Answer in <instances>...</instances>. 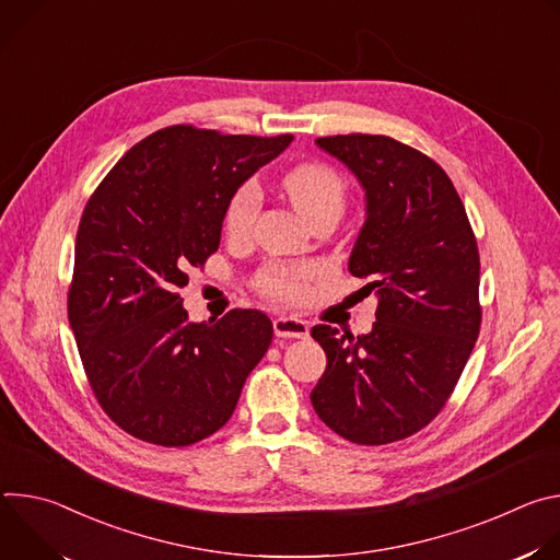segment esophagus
I'll return each mask as SVG.
<instances>
[{"label": "esophagus", "mask_w": 560, "mask_h": 560, "mask_svg": "<svg viewBox=\"0 0 560 560\" xmlns=\"http://www.w3.org/2000/svg\"><path fill=\"white\" fill-rule=\"evenodd\" d=\"M275 335L283 337V339H305L310 337V326L303 318L296 316H277L272 322Z\"/></svg>", "instance_id": "obj_1"}]
</instances>
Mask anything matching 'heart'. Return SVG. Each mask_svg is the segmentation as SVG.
<instances>
[{
	"instance_id": "1",
	"label": "heart",
	"mask_w": 560,
	"mask_h": 560,
	"mask_svg": "<svg viewBox=\"0 0 560 560\" xmlns=\"http://www.w3.org/2000/svg\"><path fill=\"white\" fill-rule=\"evenodd\" d=\"M283 190L288 192L292 206L312 219L318 212L341 214L346 203V184L341 175L326 164H299L292 166L283 179ZM261 208V190L257 182H246L238 186L225 203L223 225L234 238H242L253 230V223ZM314 277V268H285L272 266L259 277V288L266 296L283 303H294L305 296L307 283Z\"/></svg>"
}]
</instances>
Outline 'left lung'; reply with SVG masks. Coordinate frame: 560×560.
<instances>
[{"instance_id": "left-lung-1", "label": "left lung", "mask_w": 560, "mask_h": 560, "mask_svg": "<svg viewBox=\"0 0 560 560\" xmlns=\"http://www.w3.org/2000/svg\"><path fill=\"white\" fill-rule=\"evenodd\" d=\"M357 177L365 221L348 270L374 290L368 335L314 326L328 365L310 401L330 430L361 445L401 441L450 398L481 328L478 248L463 201L423 152L383 135L314 141Z\"/></svg>"}]
</instances>
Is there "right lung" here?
Returning <instances> with one entry per match:
<instances>
[{
  "label": "right lung",
  "instance_id": "right-lung-1",
  "mask_svg": "<svg viewBox=\"0 0 560 560\" xmlns=\"http://www.w3.org/2000/svg\"><path fill=\"white\" fill-rule=\"evenodd\" d=\"M290 141L171 126L132 145L89 199L68 322L100 406L135 439L186 447L214 434L268 352L264 312L195 324L179 288L219 248L232 192Z\"/></svg>",
  "mask_w": 560,
  "mask_h": 560
}]
</instances>
